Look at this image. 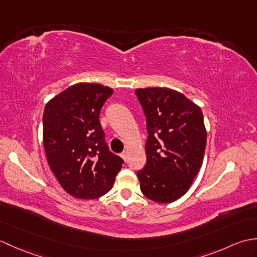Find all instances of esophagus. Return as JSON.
Wrapping results in <instances>:
<instances>
[{
  "label": "esophagus",
  "instance_id": "34e87169",
  "mask_svg": "<svg viewBox=\"0 0 257 257\" xmlns=\"http://www.w3.org/2000/svg\"><path fill=\"white\" fill-rule=\"evenodd\" d=\"M120 157H121V158H122V159H123V161H125V160H127V157H128V154H127V152H125V151H123V152H122V154H121V155H120Z\"/></svg>",
  "mask_w": 257,
  "mask_h": 257
}]
</instances>
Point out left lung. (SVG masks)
<instances>
[{
	"instance_id": "8db88e82",
	"label": "left lung",
	"mask_w": 257,
	"mask_h": 257,
	"mask_svg": "<svg viewBox=\"0 0 257 257\" xmlns=\"http://www.w3.org/2000/svg\"><path fill=\"white\" fill-rule=\"evenodd\" d=\"M147 117V163L137 172L140 190L158 203H171L190 189L203 162L206 129L201 108L167 87L135 90Z\"/></svg>"
}]
</instances>
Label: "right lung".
Returning <instances> with one entry per match:
<instances>
[{
	"mask_svg": "<svg viewBox=\"0 0 257 257\" xmlns=\"http://www.w3.org/2000/svg\"><path fill=\"white\" fill-rule=\"evenodd\" d=\"M112 88L69 86L48 101L43 114V145L51 170L74 198L92 200L111 190L122 159L111 154L99 121Z\"/></svg>",
	"mask_w": 257,
	"mask_h": 257,
	"instance_id": "1",
	"label": "right lung"
}]
</instances>
